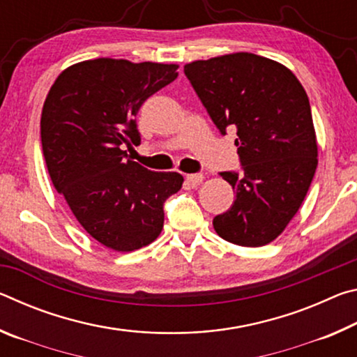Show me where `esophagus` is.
Here are the masks:
<instances>
[{"mask_svg": "<svg viewBox=\"0 0 357 357\" xmlns=\"http://www.w3.org/2000/svg\"><path fill=\"white\" fill-rule=\"evenodd\" d=\"M203 174L202 173H192V174H187L185 176V179H187V183H189L192 187H197V185H200L202 183H203Z\"/></svg>", "mask_w": 357, "mask_h": 357, "instance_id": "obj_1", "label": "esophagus"}]
</instances>
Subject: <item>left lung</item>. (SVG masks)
Here are the masks:
<instances>
[{"label":"left lung","mask_w":357,"mask_h":357,"mask_svg":"<svg viewBox=\"0 0 357 357\" xmlns=\"http://www.w3.org/2000/svg\"><path fill=\"white\" fill-rule=\"evenodd\" d=\"M222 135L236 130L241 172H222L234 202L215 215L228 243L269 244L298 213L318 165L309 98L285 66L253 53H231L184 66Z\"/></svg>","instance_id":"obj_1"}]
</instances>
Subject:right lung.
<instances>
[{
	"instance_id": "obj_1",
	"label": "right lung",
	"mask_w": 357,
	"mask_h": 357,
	"mask_svg": "<svg viewBox=\"0 0 357 357\" xmlns=\"http://www.w3.org/2000/svg\"><path fill=\"white\" fill-rule=\"evenodd\" d=\"M178 77L176 64L98 58L70 66L48 91L40 138L52 183L102 245L132 252L164 227V203L183 185L176 172H151L124 144L142 142L137 113Z\"/></svg>"
}]
</instances>
